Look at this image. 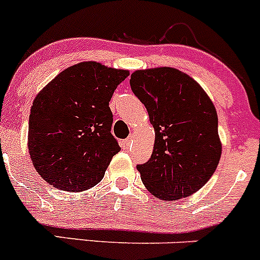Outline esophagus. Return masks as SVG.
Wrapping results in <instances>:
<instances>
[{"instance_id":"obj_1","label":"esophagus","mask_w":260,"mask_h":260,"mask_svg":"<svg viewBox=\"0 0 260 260\" xmlns=\"http://www.w3.org/2000/svg\"><path fill=\"white\" fill-rule=\"evenodd\" d=\"M132 143H133L132 138H128V139L123 140V142H122V147H123V148H126V149H127V148L130 147V145H132Z\"/></svg>"}]
</instances>
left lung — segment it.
<instances>
[{"label": "left lung", "mask_w": 260, "mask_h": 260, "mask_svg": "<svg viewBox=\"0 0 260 260\" xmlns=\"http://www.w3.org/2000/svg\"><path fill=\"white\" fill-rule=\"evenodd\" d=\"M130 85L155 134L152 157L137 167L143 184L163 200L190 197L208 182L221 158L218 116L211 98L174 68L134 71Z\"/></svg>", "instance_id": "left-lung-1"}]
</instances>
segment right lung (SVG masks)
<instances>
[{
    "label": "right lung",
    "instance_id": "1",
    "mask_svg": "<svg viewBox=\"0 0 260 260\" xmlns=\"http://www.w3.org/2000/svg\"><path fill=\"white\" fill-rule=\"evenodd\" d=\"M127 70L79 62L49 81L34 100L28 149L34 169L54 187L79 192L95 186L120 152L108 107Z\"/></svg>",
    "mask_w": 260,
    "mask_h": 260
}]
</instances>
